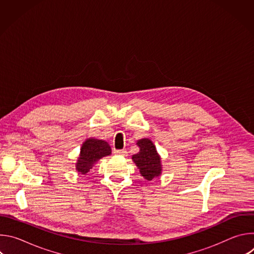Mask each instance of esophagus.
Instances as JSON below:
<instances>
[{
	"label": "esophagus",
	"instance_id": "obj_1",
	"mask_svg": "<svg viewBox=\"0 0 254 254\" xmlns=\"http://www.w3.org/2000/svg\"><path fill=\"white\" fill-rule=\"evenodd\" d=\"M114 154L119 155V156H125L127 154V151L126 150H115Z\"/></svg>",
	"mask_w": 254,
	"mask_h": 254
}]
</instances>
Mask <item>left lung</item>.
I'll return each mask as SVG.
<instances>
[{
	"mask_svg": "<svg viewBox=\"0 0 254 254\" xmlns=\"http://www.w3.org/2000/svg\"><path fill=\"white\" fill-rule=\"evenodd\" d=\"M139 152L132 156V160L139 169L141 176L148 181L153 180L161 174V159L156 147L149 138H142L136 142Z\"/></svg>",
	"mask_w": 254,
	"mask_h": 254,
	"instance_id": "1",
	"label": "left lung"
}]
</instances>
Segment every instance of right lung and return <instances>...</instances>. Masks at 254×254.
<instances>
[{"instance_id":"right-lung-1","label":"right lung","mask_w":254,"mask_h":254,"mask_svg":"<svg viewBox=\"0 0 254 254\" xmlns=\"http://www.w3.org/2000/svg\"><path fill=\"white\" fill-rule=\"evenodd\" d=\"M112 150L110 144L102 139L88 138L82 144L80 150V157L78 158L76 170L80 174L85 175L94 165L96 161L102 157L111 155Z\"/></svg>"}]
</instances>
